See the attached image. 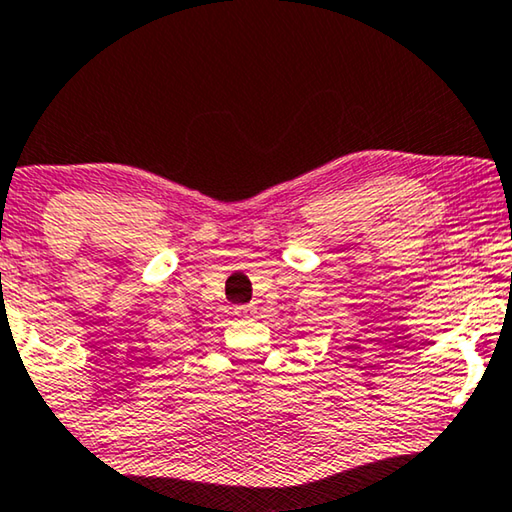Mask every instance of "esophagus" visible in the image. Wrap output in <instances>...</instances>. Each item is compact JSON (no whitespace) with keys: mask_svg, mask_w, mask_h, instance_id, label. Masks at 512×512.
Returning a JSON list of instances; mask_svg holds the SVG:
<instances>
[{"mask_svg":"<svg viewBox=\"0 0 512 512\" xmlns=\"http://www.w3.org/2000/svg\"><path fill=\"white\" fill-rule=\"evenodd\" d=\"M234 313L239 315V318H243V315H250V313H253V308H250V306H239V308H236Z\"/></svg>","mask_w":512,"mask_h":512,"instance_id":"1","label":"esophagus"}]
</instances>
